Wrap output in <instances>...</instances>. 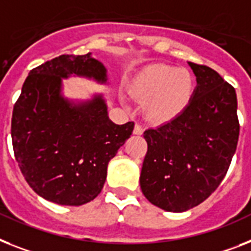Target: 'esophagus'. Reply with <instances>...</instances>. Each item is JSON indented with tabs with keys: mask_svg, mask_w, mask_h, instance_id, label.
Wrapping results in <instances>:
<instances>
[{
	"mask_svg": "<svg viewBox=\"0 0 251 251\" xmlns=\"http://www.w3.org/2000/svg\"><path fill=\"white\" fill-rule=\"evenodd\" d=\"M144 133V128L141 127V126H138V124H136L133 128V134H137V136H140V134Z\"/></svg>",
	"mask_w": 251,
	"mask_h": 251,
	"instance_id": "34e87169",
	"label": "esophagus"
}]
</instances>
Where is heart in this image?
Segmentation results:
<instances>
[{
	"instance_id": "obj_1",
	"label": "heart",
	"mask_w": 251,
	"mask_h": 251,
	"mask_svg": "<svg viewBox=\"0 0 251 251\" xmlns=\"http://www.w3.org/2000/svg\"><path fill=\"white\" fill-rule=\"evenodd\" d=\"M130 92L144 103L149 122L164 124L187 110L195 95V78L185 68L152 64L134 78Z\"/></svg>"
}]
</instances>
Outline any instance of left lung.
<instances>
[{
    "mask_svg": "<svg viewBox=\"0 0 251 251\" xmlns=\"http://www.w3.org/2000/svg\"><path fill=\"white\" fill-rule=\"evenodd\" d=\"M188 66L198 84L187 110L144 132L148 152L141 190L151 204L172 213L201 204L217 190L235 155L240 132L235 88L209 66Z\"/></svg>",
    "mask_w": 251,
    "mask_h": 251,
    "instance_id": "1",
    "label": "left lung"
}]
</instances>
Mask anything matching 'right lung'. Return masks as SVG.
<instances>
[{
	"label": "right lung",
	"instance_id": "obj_1",
	"mask_svg": "<svg viewBox=\"0 0 251 251\" xmlns=\"http://www.w3.org/2000/svg\"><path fill=\"white\" fill-rule=\"evenodd\" d=\"M72 76L109 83L107 69L91 52L37 66L14 106L11 137L19 168L34 192L55 204L79 206L101 192L109 161L134 123H113L100 92L87 100L66 97L63 79Z\"/></svg>",
	"mask_w": 251,
	"mask_h": 251
}]
</instances>
